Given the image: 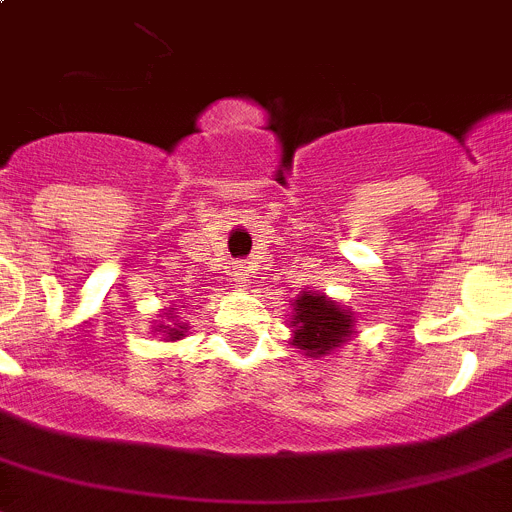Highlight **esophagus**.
<instances>
[{
    "instance_id": "1",
    "label": "esophagus",
    "mask_w": 512,
    "mask_h": 512,
    "mask_svg": "<svg viewBox=\"0 0 512 512\" xmlns=\"http://www.w3.org/2000/svg\"><path fill=\"white\" fill-rule=\"evenodd\" d=\"M247 275L250 273H247V268H244V265H237V268H234V281L242 283V286L247 283Z\"/></svg>"
}]
</instances>
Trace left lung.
<instances>
[{"mask_svg": "<svg viewBox=\"0 0 512 512\" xmlns=\"http://www.w3.org/2000/svg\"><path fill=\"white\" fill-rule=\"evenodd\" d=\"M296 301V317L291 322L293 342L306 350V355L330 353L353 330V317L348 311L319 293H304Z\"/></svg>", "mask_w": 512, "mask_h": 512, "instance_id": "left-lung-1", "label": "left lung"}]
</instances>
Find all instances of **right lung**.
<instances>
[{"label":"right lung","instance_id":"add662e5","mask_svg":"<svg viewBox=\"0 0 512 512\" xmlns=\"http://www.w3.org/2000/svg\"><path fill=\"white\" fill-rule=\"evenodd\" d=\"M162 330H167V337H170V340H180V337L185 335V327H182L180 322H177L175 327H164L162 324Z\"/></svg>","mask_w":512,"mask_h":512}]
</instances>
